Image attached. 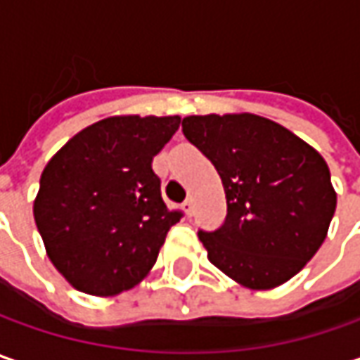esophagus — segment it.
Returning a JSON list of instances; mask_svg holds the SVG:
<instances>
[{
  "label": "esophagus",
  "instance_id": "obj_1",
  "mask_svg": "<svg viewBox=\"0 0 360 360\" xmlns=\"http://www.w3.org/2000/svg\"><path fill=\"white\" fill-rule=\"evenodd\" d=\"M182 208H184V212H186V216H192L194 214V202H192V198H188L184 204H182Z\"/></svg>",
  "mask_w": 360,
  "mask_h": 360
}]
</instances>
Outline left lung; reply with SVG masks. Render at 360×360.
<instances>
[{"instance_id":"left-lung-1","label":"left lung","mask_w":360,"mask_h":360,"mask_svg":"<svg viewBox=\"0 0 360 360\" xmlns=\"http://www.w3.org/2000/svg\"><path fill=\"white\" fill-rule=\"evenodd\" d=\"M182 131L214 164L226 194L224 222L198 230L208 260L256 290L292 278L325 242L337 208L323 156L255 114L188 116Z\"/></svg>"}]
</instances>
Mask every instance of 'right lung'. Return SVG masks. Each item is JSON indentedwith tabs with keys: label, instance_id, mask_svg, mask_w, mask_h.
Wrapping results in <instances>:
<instances>
[{
	"label": "right lung",
	"instance_id": "1",
	"mask_svg": "<svg viewBox=\"0 0 360 360\" xmlns=\"http://www.w3.org/2000/svg\"><path fill=\"white\" fill-rule=\"evenodd\" d=\"M178 116H116L76 134L49 160L34 202L53 266L77 290L114 297L138 284L184 216L162 200L152 158Z\"/></svg>",
	"mask_w": 360,
	"mask_h": 360
}]
</instances>
